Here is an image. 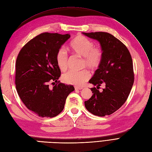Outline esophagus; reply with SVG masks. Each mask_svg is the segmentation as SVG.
<instances>
[{
	"mask_svg": "<svg viewBox=\"0 0 152 152\" xmlns=\"http://www.w3.org/2000/svg\"><path fill=\"white\" fill-rule=\"evenodd\" d=\"M82 88H83L82 87H77V86L75 87V90H81V89H82Z\"/></svg>",
	"mask_w": 152,
	"mask_h": 152,
	"instance_id": "34e87169",
	"label": "esophagus"
}]
</instances>
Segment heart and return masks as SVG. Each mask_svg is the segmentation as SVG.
<instances>
[{"instance_id":"obj_1","label":"heart","mask_w":152,"mask_h":152,"mask_svg":"<svg viewBox=\"0 0 152 152\" xmlns=\"http://www.w3.org/2000/svg\"><path fill=\"white\" fill-rule=\"evenodd\" d=\"M69 49L72 53L83 57L82 65L92 71L100 66L102 61V52L101 49L94 47L92 41L86 36L79 34L74 38L69 45ZM56 64L61 72H65L68 66V56L65 51L60 50L56 56ZM91 77V74L87 69L81 71L70 70L62 76L65 83L74 86H80Z\"/></svg>"}]
</instances>
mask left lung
I'll use <instances>...</instances> for the list:
<instances>
[{
  "instance_id": "8db88e82",
  "label": "left lung",
  "mask_w": 152,
  "mask_h": 152,
  "mask_svg": "<svg viewBox=\"0 0 152 152\" xmlns=\"http://www.w3.org/2000/svg\"><path fill=\"white\" fill-rule=\"evenodd\" d=\"M97 40L102 52V61L88 81L96 87L91 88L93 95L85 101L88 111L98 116H105L116 111L126 102L134 83L132 56L121 41L106 32L83 33ZM105 86L102 92L98 88Z\"/></svg>"
}]
</instances>
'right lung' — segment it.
<instances>
[{"label":"right lung","mask_w":152,"mask_h":152,"mask_svg":"<svg viewBox=\"0 0 152 152\" xmlns=\"http://www.w3.org/2000/svg\"><path fill=\"white\" fill-rule=\"evenodd\" d=\"M70 38L69 34L43 33L31 39L19 51L15 63V87L19 97L30 111L39 117L53 118L64 108L73 86L58 80L61 71L56 56ZM56 82L52 89L49 86Z\"/></svg>","instance_id":"add662e5"}]
</instances>
